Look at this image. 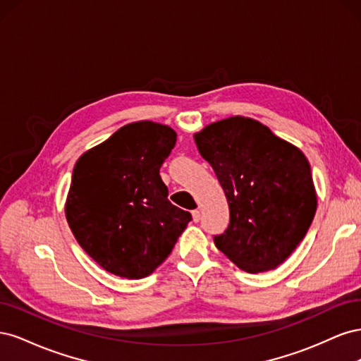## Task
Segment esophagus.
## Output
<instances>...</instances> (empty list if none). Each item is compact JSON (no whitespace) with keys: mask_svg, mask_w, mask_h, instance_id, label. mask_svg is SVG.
I'll return each instance as SVG.
<instances>
[{"mask_svg":"<svg viewBox=\"0 0 361 361\" xmlns=\"http://www.w3.org/2000/svg\"><path fill=\"white\" fill-rule=\"evenodd\" d=\"M191 215H192V221H194V223H199V221H200V211H199V209H194V211L191 212Z\"/></svg>","mask_w":361,"mask_h":361,"instance_id":"1","label":"esophagus"}]
</instances>
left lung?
<instances>
[{
    "instance_id": "8db88e82",
    "label": "left lung",
    "mask_w": 361,
    "mask_h": 361,
    "mask_svg": "<svg viewBox=\"0 0 361 361\" xmlns=\"http://www.w3.org/2000/svg\"><path fill=\"white\" fill-rule=\"evenodd\" d=\"M231 209L216 248L250 274L281 265L302 241L318 207L310 164L255 118L232 116L194 134Z\"/></svg>"
}]
</instances>
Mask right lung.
<instances>
[{
  "label": "right lung",
  "mask_w": 361,
  "mask_h": 361,
  "mask_svg": "<svg viewBox=\"0 0 361 361\" xmlns=\"http://www.w3.org/2000/svg\"><path fill=\"white\" fill-rule=\"evenodd\" d=\"M167 126L128 123L80 157L64 212L76 241L114 276L145 279L169 257L191 214L167 199L159 176L176 145Z\"/></svg>",
  "instance_id": "obj_1"
}]
</instances>
